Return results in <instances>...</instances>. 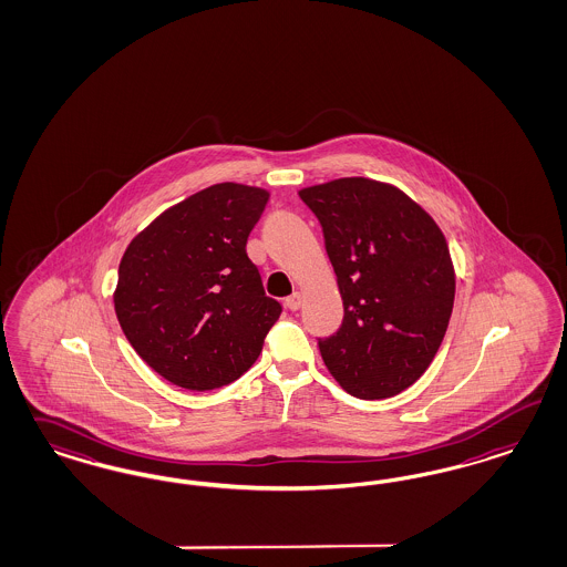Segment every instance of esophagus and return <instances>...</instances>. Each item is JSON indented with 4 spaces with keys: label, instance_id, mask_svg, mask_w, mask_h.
Listing matches in <instances>:
<instances>
[{
    "label": "esophagus",
    "instance_id": "esophagus-1",
    "mask_svg": "<svg viewBox=\"0 0 567 567\" xmlns=\"http://www.w3.org/2000/svg\"><path fill=\"white\" fill-rule=\"evenodd\" d=\"M301 301H303V293H301V291H293V293L289 295V297H287V301H285V303H287V308H289V310H299V308H301Z\"/></svg>",
    "mask_w": 567,
    "mask_h": 567
}]
</instances>
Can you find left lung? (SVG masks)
Wrapping results in <instances>:
<instances>
[{
	"label": "left lung",
	"instance_id": "1",
	"mask_svg": "<svg viewBox=\"0 0 567 567\" xmlns=\"http://www.w3.org/2000/svg\"><path fill=\"white\" fill-rule=\"evenodd\" d=\"M324 235L343 322L318 348L334 381L383 400L430 369L449 329L456 274L446 236L416 200L371 177L299 190Z\"/></svg>",
	"mask_w": 567,
	"mask_h": 567
}]
</instances>
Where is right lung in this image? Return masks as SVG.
<instances>
[{"mask_svg":"<svg viewBox=\"0 0 567 567\" xmlns=\"http://www.w3.org/2000/svg\"><path fill=\"white\" fill-rule=\"evenodd\" d=\"M268 198L259 186L214 184L156 215L121 257L118 324L137 355L177 388L236 381L280 316L245 251Z\"/></svg>","mask_w":567,"mask_h":567,"instance_id":"right-lung-1","label":"right lung"}]
</instances>
